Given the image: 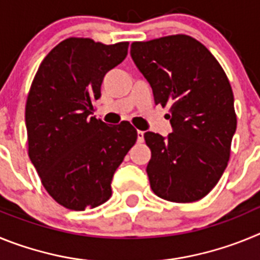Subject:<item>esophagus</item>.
<instances>
[{"label":"esophagus","instance_id":"obj_1","mask_svg":"<svg viewBox=\"0 0 260 260\" xmlns=\"http://www.w3.org/2000/svg\"><path fill=\"white\" fill-rule=\"evenodd\" d=\"M137 134H138V142H139V143H142V142L144 141V133L139 130V132H138Z\"/></svg>","mask_w":260,"mask_h":260}]
</instances>
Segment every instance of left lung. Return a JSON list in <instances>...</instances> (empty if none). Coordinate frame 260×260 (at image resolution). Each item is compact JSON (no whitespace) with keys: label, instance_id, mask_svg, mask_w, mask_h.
Instances as JSON below:
<instances>
[{"label":"left lung","instance_id":"1","mask_svg":"<svg viewBox=\"0 0 260 260\" xmlns=\"http://www.w3.org/2000/svg\"><path fill=\"white\" fill-rule=\"evenodd\" d=\"M130 54L156 104L169 107L171 134H144L151 189L169 202L199 201L224 173L237 128L228 78L212 53L187 35L137 41Z\"/></svg>","mask_w":260,"mask_h":260}]
</instances>
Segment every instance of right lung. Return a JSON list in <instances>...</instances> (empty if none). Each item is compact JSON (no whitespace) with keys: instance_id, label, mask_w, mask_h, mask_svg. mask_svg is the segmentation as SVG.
Segmentation results:
<instances>
[{"instance_id":"add662e5","label":"right lung","mask_w":260,"mask_h":260,"mask_svg":"<svg viewBox=\"0 0 260 260\" xmlns=\"http://www.w3.org/2000/svg\"><path fill=\"white\" fill-rule=\"evenodd\" d=\"M127 48L66 39L43 59L31 84L28 156L48 194L69 210L107 202L114 172L137 142L127 121L109 126L92 117L105 74L126 58Z\"/></svg>"}]
</instances>
